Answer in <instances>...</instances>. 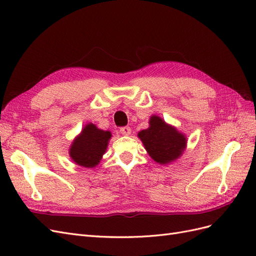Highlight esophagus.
I'll use <instances>...</instances> for the list:
<instances>
[{
    "instance_id": "34e87169",
    "label": "esophagus",
    "mask_w": 256,
    "mask_h": 256,
    "mask_svg": "<svg viewBox=\"0 0 256 256\" xmlns=\"http://www.w3.org/2000/svg\"><path fill=\"white\" fill-rule=\"evenodd\" d=\"M120 134H122V136H129V134H131V128L128 127V126L122 127V128L120 129Z\"/></svg>"
}]
</instances>
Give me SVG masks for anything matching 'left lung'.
Instances as JSON below:
<instances>
[{
	"label": "left lung",
	"mask_w": 256,
	"mask_h": 256,
	"mask_svg": "<svg viewBox=\"0 0 256 256\" xmlns=\"http://www.w3.org/2000/svg\"><path fill=\"white\" fill-rule=\"evenodd\" d=\"M138 136L159 164H168L180 158L187 145V138L182 132L156 115L150 118V127L140 131Z\"/></svg>",
	"instance_id": "8db88e82"
}]
</instances>
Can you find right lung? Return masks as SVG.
I'll return each mask as SVG.
<instances>
[{
    "mask_svg": "<svg viewBox=\"0 0 256 256\" xmlns=\"http://www.w3.org/2000/svg\"><path fill=\"white\" fill-rule=\"evenodd\" d=\"M111 136L110 131L98 129L94 124L90 122L74 140L69 148V156L76 164L94 168L102 160Z\"/></svg>",
    "mask_w": 256,
    "mask_h": 256,
    "instance_id": "1",
    "label": "right lung"
}]
</instances>
